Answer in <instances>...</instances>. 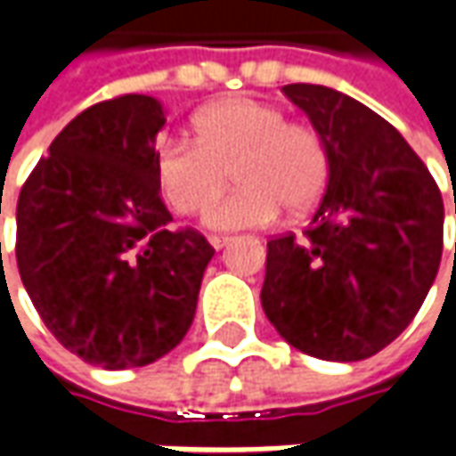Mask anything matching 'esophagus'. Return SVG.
<instances>
[{
    "instance_id": "obj_1",
    "label": "esophagus",
    "mask_w": 456,
    "mask_h": 456,
    "mask_svg": "<svg viewBox=\"0 0 456 456\" xmlns=\"http://www.w3.org/2000/svg\"><path fill=\"white\" fill-rule=\"evenodd\" d=\"M208 240H210V246H213V248H223V246L231 240V236H208Z\"/></svg>"
}]
</instances>
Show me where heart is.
<instances>
[{
	"label": "heart",
	"instance_id": "b5f03b06",
	"mask_svg": "<svg viewBox=\"0 0 456 456\" xmlns=\"http://www.w3.org/2000/svg\"><path fill=\"white\" fill-rule=\"evenodd\" d=\"M195 142L162 136L154 144V175L180 216H198L222 191L227 172L236 191L214 203L205 223L218 231L261 228L281 205L305 213L322 198L330 177L324 136L309 124L254 98L220 101L192 121Z\"/></svg>",
	"mask_w": 456,
	"mask_h": 456
}]
</instances>
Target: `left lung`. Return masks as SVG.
I'll return each instance as SVG.
<instances>
[{"instance_id":"8db88e82","label":"left lung","mask_w":456,"mask_h":456,"mask_svg":"<svg viewBox=\"0 0 456 456\" xmlns=\"http://www.w3.org/2000/svg\"><path fill=\"white\" fill-rule=\"evenodd\" d=\"M284 94L324 136L330 180L302 236L269 238L261 305L306 355L365 360L409 327L436 279L442 192L409 142L360 101L312 83Z\"/></svg>"}]
</instances>
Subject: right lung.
<instances>
[{
  "instance_id": "right-lung-1",
  "label": "right lung",
  "mask_w": 456,
  "mask_h": 456,
  "mask_svg": "<svg viewBox=\"0 0 456 456\" xmlns=\"http://www.w3.org/2000/svg\"><path fill=\"white\" fill-rule=\"evenodd\" d=\"M162 126L151 96L94 103L17 200L14 254L32 305L65 350L106 370L150 365L183 342L216 254L195 228H169L154 175Z\"/></svg>"
}]
</instances>
